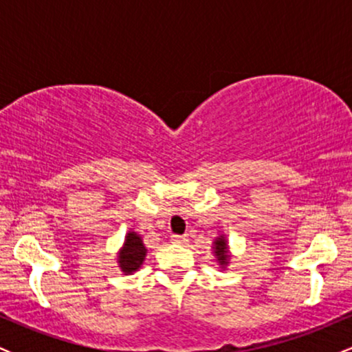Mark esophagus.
Here are the masks:
<instances>
[{
  "label": "esophagus",
  "instance_id": "esophagus-1",
  "mask_svg": "<svg viewBox=\"0 0 352 352\" xmlns=\"http://www.w3.org/2000/svg\"><path fill=\"white\" fill-rule=\"evenodd\" d=\"M188 241L187 236H180V235H173L172 236V243L175 245H185Z\"/></svg>",
  "mask_w": 352,
  "mask_h": 352
}]
</instances>
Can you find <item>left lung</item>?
I'll use <instances>...</instances> for the list:
<instances>
[{
    "label": "left lung",
    "mask_w": 352,
    "mask_h": 352,
    "mask_svg": "<svg viewBox=\"0 0 352 352\" xmlns=\"http://www.w3.org/2000/svg\"><path fill=\"white\" fill-rule=\"evenodd\" d=\"M213 254H215L218 265L221 266V268H225V266L230 265V246H228V241H227V236L225 235H220L218 238H215V241H213Z\"/></svg>",
    "instance_id": "8db88e82"
}]
</instances>
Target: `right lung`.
Masks as SVG:
<instances>
[{
	"mask_svg": "<svg viewBox=\"0 0 352 352\" xmlns=\"http://www.w3.org/2000/svg\"><path fill=\"white\" fill-rule=\"evenodd\" d=\"M147 254L142 236L135 232H129L125 235L124 245L120 246L119 253H117V263H119L120 272L125 274H132L140 268Z\"/></svg>",
	"mask_w": 352,
	"mask_h": 352,
	"instance_id": "right-lung-1",
	"label": "right lung"
}]
</instances>
